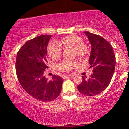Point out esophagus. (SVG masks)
Masks as SVG:
<instances>
[{"instance_id":"34e87169","label":"esophagus","mask_w":129,"mask_h":129,"mask_svg":"<svg viewBox=\"0 0 129 129\" xmlns=\"http://www.w3.org/2000/svg\"><path fill=\"white\" fill-rule=\"evenodd\" d=\"M62 77L63 79H67V78L72 77H73V75H62Z\"/></svg>"}]
</instances>
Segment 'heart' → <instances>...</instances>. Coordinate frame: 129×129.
<instances>
[{
	"label": "heart",
	"mask_w": 129,
	"mask_h": 129,
	"mask_svg": "<svg viewBox=\"0 0 129 129\" xmlns=\"http://www.w3.org/2000/svg\"><path fill=\"white\" fill-rule=\"evenodd\" d=\"M60 44L63 47L74 48V55L79 58H83L89 53V46L86 43L82 42V40L76 35H69L60 40ZM47 54L52 60H57L60 57L62 49L60 45L54 41L50 42L47 46ZM77 63L74 61H62L58 63L57 69L60 71H70L76 66Z\"/></svg>",
	"instance_id": "1"
}]
</instances>
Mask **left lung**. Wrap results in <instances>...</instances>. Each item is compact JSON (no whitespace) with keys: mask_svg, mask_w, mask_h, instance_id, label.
Here are the masks:
<instances>
[{"mask_svg":"<svg viewBox=\"0 0 129 129\" xmlns=\"http://www.w3.org/2000/svg\"><path fill=\"white\" fill-rule=\"evenodd\" d=\"M91 44L89 62L93 68L89 78L82 76V82L77 86L82 94L94 96L99 94L108 87L115 71V56L111 45L101 36L85 32Z\"/></svg>","mask_w":129,"mask_h":129,"instance_id":"left-lung-1","label":"left lung"}]
</instances>
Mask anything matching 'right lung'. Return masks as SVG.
Instances as JSON below:
<instances>
[{
	"label": "right lung",
	"mask_w": 129,
	"mask_h": 129,
	"mask_svg": "<svg viewBox=\"0 0 129 129\" xmlns=\"http://www.w3.org/2000/svg\"><path fill=\"white\" fill-rule=\"evenodd\" d=\"M51 35H41L28 40L17 52L15 71L20 85L28 94L42 102L54 101L60 94L63 80L52 75L48 81L47 47Z\"/></svg>",
	"instance_id": "obj_1"
}]
</instances>
